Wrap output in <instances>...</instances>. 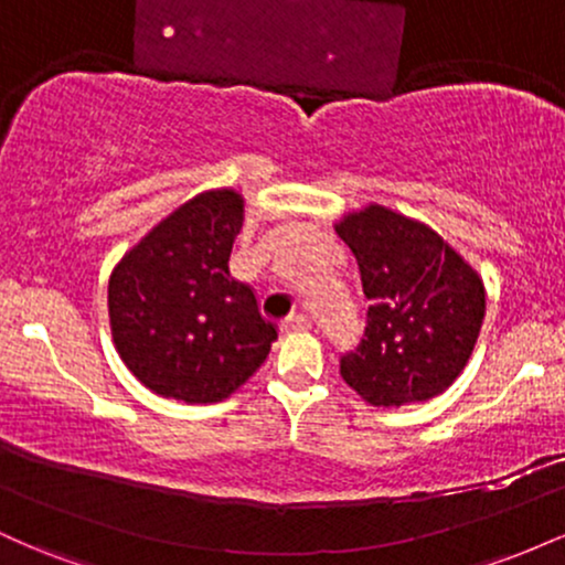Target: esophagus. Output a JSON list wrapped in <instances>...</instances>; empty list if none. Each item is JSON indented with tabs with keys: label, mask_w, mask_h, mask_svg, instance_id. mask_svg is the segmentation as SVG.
Wrapping results in <instances>:
<instances>
[{
	"label": "esophagus",
	"mask_w": 565,
	"mask_h": 565,
	"mask_svg": "<svg viewBox=\"0 0 565 565\" xmlns=\"http://www.w3.org/2000/svg\"><path fill=\"white\" fill-rule=\"evenodd\" d=\"M313 327V321L308 319V316L297 313V316H289L287 321L281 323V332L284 334H295V332H308V329Z\"/></svg>",
	"instance_id": "34e87169"
}]
</instances>
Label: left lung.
<instances>
[{
    "mask_svg": "<svg viewBox=\"0 0 565 565\" xmlns=\"http://www.w3.org/2000/svg\"><path fill=\"white\" fill-rule=\"evenodd\" d=\"M361 270L369 305L361 345L340 374L369 406L436 398L462 374L486 316L483 278L430 225L382 204L334 223Z\"/></svg>",
    "mask_w": 565,
    "mask_h": 565,
    "instance_id": "left-lung-1",
    "label": "left lung"
}]
</instances>
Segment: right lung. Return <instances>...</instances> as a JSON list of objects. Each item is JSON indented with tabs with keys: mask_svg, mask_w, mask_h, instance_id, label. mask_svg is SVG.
I'll return each instance as SVG.
<instances>
[{
	"mask_svg": "<svg viewBox=\"0 0 565 565\" xmlns=\"http://www.w3.org/2000/svg\"><path fill=\"white\" fill-rule=\"evenodd\" d=\"M242 225V193L201 191L114 265L108 319L116 353L161 398L217 404L268 359L278 329L263 319L255 289L228 268Z\"/></svg>",
	"mask_w": 565,
	"mask_h": 565,
	"instance_id": "obj_1",
	"label": "right lung"
}]
</instances>
